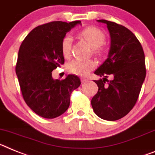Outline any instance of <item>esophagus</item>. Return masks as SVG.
Here are the masks:
<instances>
[{"label":"esophagus","mask_w":155,"mask_h":155,"mask_svg":"<svg viewBox=\"0 0 155 155\" xmlns=\"http://www.w3.org/2000/svg\"><path fill=\"white\" fill-rule=\"evenodd\" d=\"M87 81H88V79H86V78H82V79H81V82L83 83H87Z\"/></svg>","instance_id":"esophagus-1"}]
</instances>
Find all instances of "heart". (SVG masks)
Segmentation results:
<instances>
[{
  "instance_id": "1",
  "label": "heart",
  "mask_w": 155,
  "mask_h": 155,
  "mask_svg": "<svg viewBox=\"0 0 155 155\" xmlns=\"http://www.w3.org/2000/svg\"><path fill=\"white\" fill-rule=\"evenodd\" d=\"M79 37L84 40L97 54L101 53L99 48L104 44L105 40V35L101 30L94 26L85 28L79 33ZM72 39L70 35H66L63 37L61 43V53L64 58H68L71 55ZM96 66L95 62L93 61H81V60H72L67 65V70L70 73L77 76H86L89 72L94 69Z\"/></svg>"
}]
</instances>
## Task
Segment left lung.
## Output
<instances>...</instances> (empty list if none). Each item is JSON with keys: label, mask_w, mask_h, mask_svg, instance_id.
<instances>
[{"label": "left lung", "mask_w": 155, "mask_h": 155, "mask_svg": "<svg viewBox=\"0 0 155 155\" xmlns=\"http://www.w3.org/2000/svg\"><path fill=\"white\" fill-rule=\"evenodd\" d=\"M107 25L111 37L107 58L94 72L100 77L94 80L98 87L91 100L98 117L115 121L126 115L136 104L146 76L143 50L135 35L122 25L97 20ZM113 77L107 80V76Z\"/></svg>", "instance_id": "left-lung-1"}]
</instances>
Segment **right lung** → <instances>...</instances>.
Returning a JSON list of instances; mask_svg holds the SVG:
<instances>
[{
  "label": "right lung",
  "instance_id": "1",
  "mask_svg": "<svg viewBox=\"0 0 155 155\" xmlns=\"http://www.w3.org/2000/svg\"><path fill=\"white\" fill-rule=\"evenodd\" d=\"M78 24L81 21H55L39 25L20 46L15 72L21 94L26 104L43 118H54L65 112L70 95L81 84L74 75L62 80L52 78V71L64 62L61 40Z\"/></svg>",
  "mask_w": 155,
  "mask_h": 155
}]
</instances>
